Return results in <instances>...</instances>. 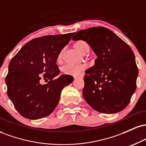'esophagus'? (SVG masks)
I'll return each instance as SVG.
<instances>
[{
  "instance_id": "1",
  "label": "esophagus",
  "mask_w": 146,
  "mask_h": 146,
  "mask_svg": "<svg viewBox=\"0 0 146 146\" xmlns=\"http://www.w3.org/2000/svg\"><path fill=\"white\" fill-rule=\"evenodd\" d=\"M82 78V75H80V76H75L74 77L75 79H77V78Z\"/></svg>"
}]
</instances>
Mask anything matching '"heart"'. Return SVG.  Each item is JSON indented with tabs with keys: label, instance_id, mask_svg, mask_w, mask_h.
Segmentation results:
<instances>
[{
	"label": "heart",
	"instance_id": "obj_1",
	"mask_svg": "<svg viewBox=\"0 0 146 146\" xmlns=\"http://www.w3.org/2000/svg\"><path fill=\"white\" fill-rule=\"evenodd\" d=\"M75 47L79 51L81 52L82 53L83 51L88 47V44H87L85 41L84 40H78L75 43ZM62 56V51L60 52L58 56V60L60 61ZM86 64H67L64 66L62 71L64 74L71 75H79L81 73V72L84 71L86 68Z\"/></svg>",
	"mask_w": 146,
	"mask_h": 146
}]
</instances>
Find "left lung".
Wrapping results in <instances>:
<instances>
[{"label":"left lung","instance_id":"left-lung-1","mask_svg":"<svg viewBox=\"0 0 146 146\" xmlns=\"http://www.w3.org/2000/svg\"><path fill=\"white\" fill-rule=\"evenodd\" d=\"M73 40L86 42L98 56L94 66L85 71V101L102 113L124 109L136 90L139 73L130 46L103 27L79 31Z\"/></svg>","mask_w":146,"mask_h":146}]
</instances>
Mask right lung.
Returning a JSON list of instances; mask_svg holds the SVG:
<instances>
[{
	"mask_svg": "<svg viewBox=\"0 0 146 146\" xmlns=\"http://www.w3.org/2000/svg\"><path fill=\"white\" fill-rule=\"evenodd\" d=\"M74 33L45 36L25 44L10 61L5 78L7 95L17 111L29 119L51 114L59 102L62 90L73 77L60 75L58 56ZM42 78L50 81L40 85Z\"/></svg>",
	"mask_w": 146,
	"mask_h": 146,
	"instance_id": "obj_1",
	"label": "right lung"
}]
</instances>
